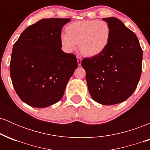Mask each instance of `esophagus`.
Wrapping results in <instances>:
<instances>
[{
	"mask_svg": "<svg viewBox=\"0 0 150 150\" xmlns=\"http://www.w3.org/2000/svg\"><path fill=\"white\" fill-rule=\"evenodd\" d=\"M77 64H78L79 66L81 65V63H82V58L80 56H77Z\"/></svg>",
	"mask_w": 150,
	"mask_h": 150,
	"instance_id": "esophagus-1",
	"label": "esophagus"
}]
</instances>
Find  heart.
<instances>
[{
  "label": "heart",
  "instance_id": "b5f03b06",
  "mask_svg": "<svg viewBox=\"0 0 150 150\" xmlns=\"http://www.w3.org/2000/svg\"><path fill=\"white\" fill-rule=\"evenodd\" d=\"M62 34L61 42L63 49L70 53L79 44L80 51L87 56H95L106 50L109 44L111 30L106 22L84 20L70 24Z\"/></svg>",
  "mask_w": 150,
  "mask_h": 150
}]
</instances>
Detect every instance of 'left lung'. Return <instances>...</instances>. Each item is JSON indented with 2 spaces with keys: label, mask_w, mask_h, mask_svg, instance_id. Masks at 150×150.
I'll list each match as a JSON object with an SVG mask.
<instances>
[{
  "label": "left lung",
  "mask_w": 150,
  "mask_h": 150,
  "mask_svg": "<svg viewBox=\"0 0 150 150\" xmlns=\"http://www.w3.org/2000/svg\"><path fill=\"white\" fill-rule=\"evenodd\" d=\"M111 30L109 44L81 65L91 97L103 105L123 102L135 90L142 73V50L133 32L116 18H103Z\"/></svg>",
  "instance_id": "obj_1"
}]
</instances>
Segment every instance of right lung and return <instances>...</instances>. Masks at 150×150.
<instances>
[{
	"instance_id": "add662e5",
	"label": "right lung",
	"mask_w": 150,
	"mask_h": 150,
	"mask_svg": "<svg viewBox=\"0 0 150 150\" xmlns=\"http://www.w3.org/2000/svg\"><path fill=\"white\" fill-rule=\"evenodd\" d=\"M70 19H42L22 32L10 64L13 85L20 99L35 108L59 101L77 68V58L62 51V27Z\"/></svg>"
}]
</instances>
